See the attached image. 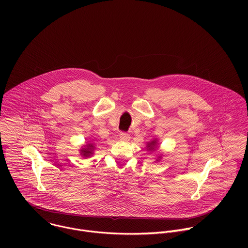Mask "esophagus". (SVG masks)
<instances>
[{"label":"esophagus","mask_w":248,"mask_h":248,"mask_svg":"<svg viewBox=\"0 0 248 248\" xmlns=\"http://www.w3.org/2000/svg\"><path fill=\"white\" fill-rule=\"evenodd\" d=\"M120 138H121V140H128L129 139V134L126 133V132H121Z\"/></svg>","instance_id":"obj_1"}]
</instances>
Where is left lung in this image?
Wrapping results in <instances>:
<instances>
[{
    "label": "left lung",
    "mask_w": 248,
    "mask_h": 248,
    "mask_svg": "<svg viewBox=\"0 0 248 248\" xmlns=\"http://www.w3.org/2000/svg\"><path fill=\"white\" fill-rule=\"evenodd\" d=\"M156 145H157L156 140L151 141V142H149V143H148V145H147V150H149V151H154V150H155Z\"/></svg>",
    "instance_id": "left-lung-1"
}]
</instances>
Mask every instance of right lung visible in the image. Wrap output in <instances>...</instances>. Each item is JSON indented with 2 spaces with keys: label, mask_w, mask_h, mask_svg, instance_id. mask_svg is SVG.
Wrapping results in <instances>:
<instances>
[{
  "label": "right lung",
  "mask_w": 248,
  "mask_h": 248,
  "mask_svg": "<svg viewBox=\"0 0 248 248\" xmlns=\"http://www.w3.org/2000/svg\"><path fill=\"white\" fill-rule=\"evenodd\" d=\"M92 151H93V144L90 143V144H87L85 148L80 150V154L84 157H89L92 154Z\"/></svg>",
  "instance_id": "obj_1"
}]
</instances>
